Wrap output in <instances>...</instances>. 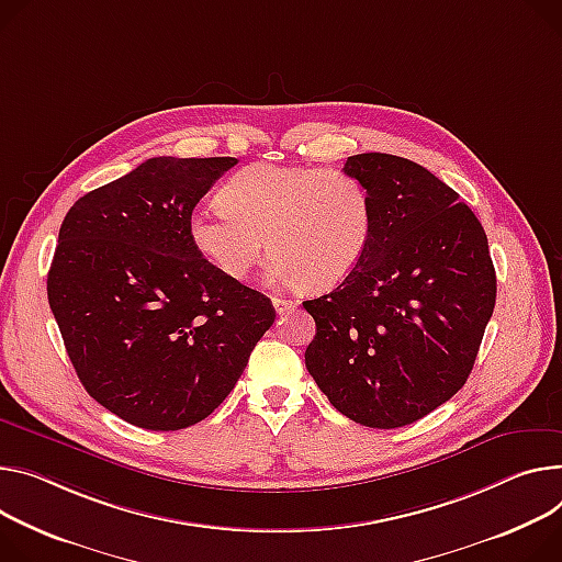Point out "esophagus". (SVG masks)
<instances>
[{
	"instance_id": "esophagus-1",
	"label": "esophagus",
	"mask_w": 562,
	"mask_h": 562,
	"mask_svg": "<svg viewBox=\"0 0 562 562\" xmlns=\"http://www.w3.org/2000/svg\"><path fill=\"white\" fill-rule=\"evenodd\" d=\"M297 302H293V300H286V297H273V307H276V312L278 314H286V312H291L293 307H295Z\"/></svg>"
}]
</instances>
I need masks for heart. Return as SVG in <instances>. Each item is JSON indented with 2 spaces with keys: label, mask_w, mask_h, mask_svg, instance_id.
I'll return each instance as SVG.
<instances>
[{
  "label": "heart",
  "mask_w": 562,
  "mask_h": 562,
  "mask_svg": "<svg viewBox=\"0 0 562 562\" xmlns=\"http://www.w3.org/2000/svg\"><path fill=\"white\" fill-rule=\"evenodd\" d=\"M220 196L224 206L192 211L188 235L233 280H244L271 241L273 282L329 289L359 267L372 239L370 192L345 170L255 164Z\"/></svg>",
  "instance_id": "obj_1"
}]
</instances>
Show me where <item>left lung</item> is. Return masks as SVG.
I'll return each instance as SVG.
<instances>
[{
	"label": "left lung",
	"instance_id": "obj_1",
	"mask_svg": "<svg viewBox=\"0 0 562 562\" xmlns=\"http://www.w3.org/2000/svg\"><path fill=\"white\" fill-rule=\"evenodd\" d=\"M345 172L372 199V239L334 291L304 300L316 336L304 366L351 422L401 428L462 387L495 307L486 233L459 194L381 151Z\"/></svg>",
	"mask_w": 562,
	"mask_h": 562
}]
</instances>
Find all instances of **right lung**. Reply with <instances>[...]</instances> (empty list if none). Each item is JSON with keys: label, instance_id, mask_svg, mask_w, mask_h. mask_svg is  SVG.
<instances>
[{"label": "right lung", "instance_id": "obj_1", "mask_svg": "<svg viewBox=\"0 0 562 562\" xmlns=\"http://www.w3.org/2000/svg\"><path fill=\"white\" fill-rule=\"evenodd\" d=\"M233 157H155L69 209L46 278L74 370L100 405L181 430L231 394L276 321L267 295L220 273L188 220Z\"/></svg>", "mask_w": 562, "mask_h": 562}]
</instances>
